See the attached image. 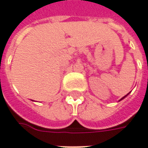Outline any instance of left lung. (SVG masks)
<instances>
[{
	"label": "left lung",
	"instance_id": "left-lung-1",
	"mask_svg": "<svg viewBox=\"0 0 148 148\" xmlns=\"http://www.w3.org/2000/svg\"><path fill=\"white\" fill-rule=\"evenodd\" d=\"M129 93H130V92H129ZM129 93H127V95H126V96H124V97H122V98H121V99L119 100V101H121V100H123V99H124V98H125V97H127V95H128V94H129Z\"/></svg>",
	"mask_w": 148,
	"mask_h": 148
}]
</instances>
